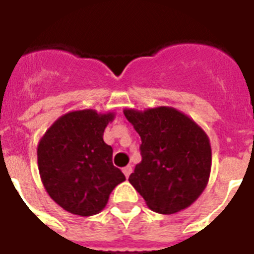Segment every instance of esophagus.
<instances>
[{
  "instance_id": "34e87169",
  "label": "esophagus",
  "mask_w": 254,
  "mask_h": 254,
  "mask_svg": "<svg viewBox=\"0 0 254 254\" xmlns=\"http://www.w3.org/2000/svg\"><path fill=\"white\" fill-rule=\"evenodd\" d=\"M122 172H123V174L126 176V178H128L129 174H131V172H132V168H131L129 165H127V166H125L123 169H122Z\"/></svg>"
}]
</instances>
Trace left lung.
<instances>
[{"mask_svg": "<svg viewBox=\"0 0 254 254\" xmlns=\"http://www.w3.org/2000/svg\"><path fill=\"white\" fill-rule=\"evenodd\" d=\"M123 113L141 139V161L129 184L159 214H176L191 206L210 180L207 133L192 118L170 106Z\"/></svg>", "mask_w": 254, "mask_h": 254, "instance_id": "8db88e82", "label": "left lung"}]
</instances>
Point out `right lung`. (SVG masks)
I'll list each match as a JSON object with an SVG mask.
<instances>
[{"label":"right lung","instance_id":"add662e5","mask_svg":"<svg viewBox=\"0 0 254 254\" xmlns=\"http://www.w3.org/2000/svg\"><path fill=\"white\" fill-rule=\"evenodd\" d=\"M114 118L113 111H69L58 118L38 143L42 184L70 214H99L115 186L126 180L113 165V148L103 141L105 128Z\"/></svg>","mask_w":254,"mask_h":254}]
</instances>
